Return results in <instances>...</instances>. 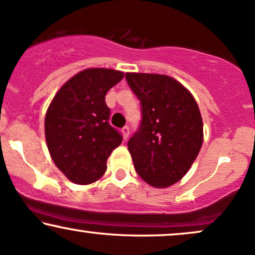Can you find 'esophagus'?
<instances>
[{
	"mask_svg": "<svg viewBox=\"0 0 255 255\" xmlns=\"http://www.w3.org/2000/svg\"><path fill=\"white\" fill-rule=\"evenodd\" d=\"M122 134H124L125 139H127V137L129 136V127H128V126H125V127L122 128Z\"/></svg>",
	"mask_w": 255,
	"mask_h": 255,
	"instance_id": "obj_1",
	"label": "esophagus"
}]
</instances>
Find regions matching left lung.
Returning a JSON list of instances; mask_svg holds the SVG:
<instances>
[{
  "label": "left lung",
  "mask_w": 255,
  "mask_h": 255,
  "mask_svg": "<svg viewBox=\"0 0 255 255\" xmlns=\"http://www.w3.org/2000/svg\"><path fill=\"white\" fill-rule=\"evenodd\" d=\"M141 106L139 128L128 141L136 173L155 188L185 176L203 142V122L194 96L176 79L126 73Z\"/></svg>",
  "instance_id": "1"
}]
</instances>
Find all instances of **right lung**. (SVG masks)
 I'll return each mask as SVG.
<instances>
[{"label": "right lung", "instance_id": "add662e5", "mask_svg": "<svg viewBox=\"0 0 255 255\" xmlns=\"http://www.w3.org/2000/svg\"><path fill=\"white\" fill-rule=\"evenodd\" d=\"M125 73L87 69L69 79L54 96L45 118V135L52 160L70 180L81 185L96 182L107 159L122 142L110 126L106 94Z\"/></svg>", "mask_w": 255, "mask_h": 255}]
</instances>
